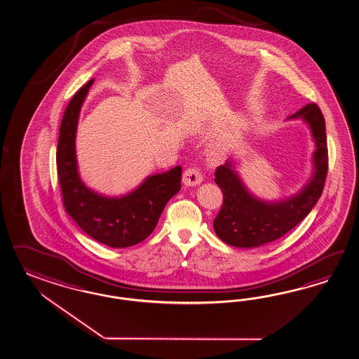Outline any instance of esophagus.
Returning a JSON list of instances; mask_svg holds the SVG:
<instances>
[{"label": "esophagus", "mask_w": 359, "mask_h": 359, "mask_svg": "<svg viewBox=\"0 0 359 359\" xmlns=\"http://www.w3.org/2000/svg\"><path fill=\"white\" fill-rule=\"evenodd\" d=\"M202 180H203V175H202L200 170H197L194 167H189L184 171L183 183L187 187H196V185L202 183Z\"/></svg>", "instance_id": "1"}]
</instances>
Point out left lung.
Instances as JSON below:
<instances>
[{
    "label": "left lung",
    "instance_id": "left-lung-1",
    "mask_svg": "<svg viewBox=\"0 0 359 359\" xmlns=\"http://www.w3.org/2000/svg\"><path fill=\"white\" fill-rule=\"evenodd\" d=\"M304 119L310 126L316 150L313 179L296 196L278 202L258 200L245 188L233 163L215 170L214 182L223 193V205L214 219V231L226 244L257 248L284 236L314 208L323 192L328 171V149L324 116L316 104H307L288 119Z\"/></svg>",
    "mask_w": 359,
    "mask_h": 359
}]
</instances>
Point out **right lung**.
Here are the masks:
<instances>
[{"label":"right lung","mask_w":359,"mask_h":359,"mask_svg":"<svg viewBox=\"0 0 359 359\" xmlns=\"http://www.w3.org/2000/svg\"><path fill=\"white\" fill-rule=\"evenodd\" d=\"M93 84L89 80L65 110L57 148V170L63 206L88 236L110 248L139 244L154 231L167 202L182 187V167L147 177L122 197H105L81 182L78 172L75 135L80 109Z\"/></svg>","instance_id":"add662e5"}]
</instances>
